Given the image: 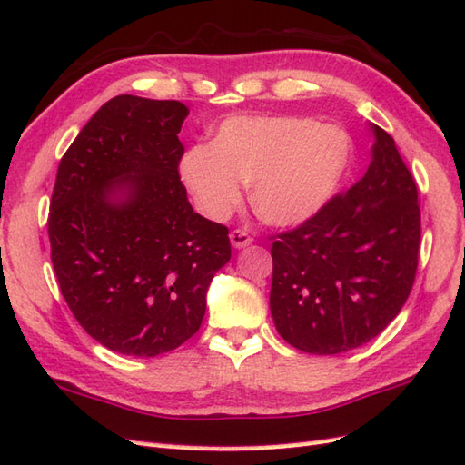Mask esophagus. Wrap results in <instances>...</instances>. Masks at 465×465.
<instances>
[{"mask_svg": "<svg viewBox=\"0 0 465 465\" xmlns=\"http://www.w3.org/2000/svg\"><path fill=\"white\" fill-rule=\"evenodd\" d=\"M230 242H232V246L233 248H246V246H250L252 243V235L246 232V230H233L232 233H230Z\"/></svg>", "mask_w": 465, "mask_h": 465, "instance_id": "obj_1", "label": "esophagus"}]
</instances>
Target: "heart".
I'll use <instances>...</instances> for the list:
<instances>
[{"label":"heart","instance_id":"1","mask_svg":"<svg viewBox=\"0 0 465 465\" xmlns=\"http://www.w3.org/2000/svg\"><path fill=\"white\" fill-rule=\"evenodd\" d=\"M353 158L350 134L313 117H233L213 144L193 146L181 176L205 215L225 219L252 183V207L270 225H297L340 191Z\"/></svg>","mask_w":465,"mask_h":465}]
</instances>
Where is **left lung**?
Wrapping results in <instances>:
<instances>
[{"label":"left lung","mask_w":465,"mask_h":465,"mask_svg":"<svg viewBox=\"0 0 465 465\" xmlns=\"http://www.w3.org/2000/svg\"><path fill=\"white\" fill-rule=\"evenodd\" d=\"M366 174L307 222L274 238L270 311L284 341L343 353L384 331L419 266L417 183L391 134L372 125Z\"/></svg>","instance_id":"obj_1"}]
</instances>
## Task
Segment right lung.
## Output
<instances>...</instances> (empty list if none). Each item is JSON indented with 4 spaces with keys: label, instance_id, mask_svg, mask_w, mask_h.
Returning <instances> with one entry per match:
<instances>
[{
    "label": "right lung",
    "instance_id": "1",
    "mask_svg": "<svg viewBox=\"0 0 465 465\" xmlns=\"http://www.w3.org/2000/svg\"><path fill=\"white\" fill-rule=\"evenodd\" d=\"M181 101L117 95L58 164L50 260L81 327L107 350L154 358L195 335L227 227L193 211L181 183Z\"/></svg>",
    "mask_w": 465,
    "mask_h": 465
}]
</instances>
